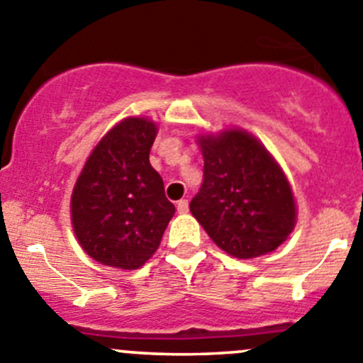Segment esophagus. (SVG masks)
I'll use <instances>...</instances> for the list:
<instances>
[{
	"instance_id": "obj_1",
	"label": "esophagus",
	"mask_w": 363,
	"mask_h": 363,
	"mask_svg": "<svg viewBox=\"0 0 363 363\" xmlns=\"http://www.w3.org/2000/svg\"><path fill=\"white\" fill-rule=\"evenodd\" d=\"M175 207H177L179 214H186V212H188V208H189L188 200H179V202L175 203Z\"/></svg>"
}]
</instances>
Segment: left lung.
Returning a JSON list of instances; mask_svg holds the SVG:
<instances>
[{
  "label": "left lung",
  "mask_w": 363,
  "mask_h": 363,
  "mask_svg": "<svg viewBox=\"0 0 363 363\" xmlns=\"http://www.w3.org/2000/svg\"><path fill=\"white\" fill-rule=\"evenodd\" d=\"M203 182L189 211L207 235L235 258L276 250L295 226L290 182L270 152L242 130L202 135Z\"/></svg>",
  "instance_id": "obj_1"
}]
</instances>
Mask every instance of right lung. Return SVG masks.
Instances as JSON below:
<instances>
[{
	"label": "right lung",
	"mask_w": 363,
	"mask_h": 363,
	"mask_svg": "<svg viewBox=\"0 0 363 363\" xmlns=\"http://www.w3.org/2000/svg\"><path fill=\"white\" fill-rule=\"evenodd\" d=\"M158 128L128 117L93 149L72 193V223L82 250L116 269L144 265L156 250L175 207L163 179L149 163Z\"/></svg>",
	"instance_id": "obj_1"
}]
</instances>
